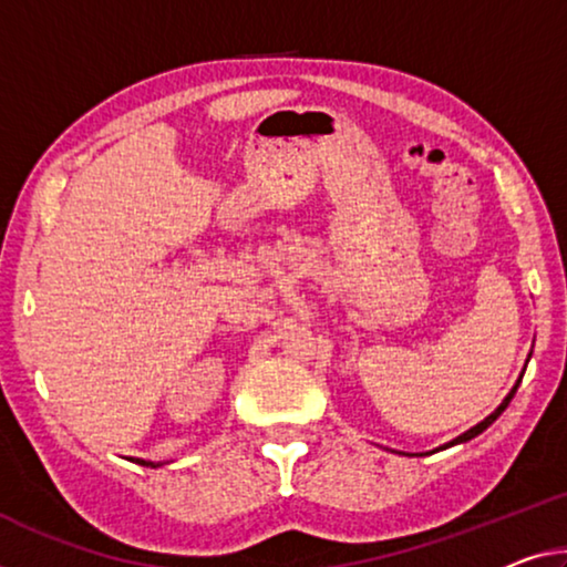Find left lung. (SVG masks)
I'll return each mask as SVG.
<instances>
[{
    "instance_id": "left-lung-1",
    "label": "left lung",
    "mask_w": 567,
    "mask_h": 567,
    "mask_svg": "<svg viewBox=\"0 0 567 567\" xmlns=\"http://www.w3.org/2000/svg\"><path fill=\"white\" fill-rule=\"evenodd\" d=\"M529 357H533V352H529ZM529 357H527V362H529ZM522 374H525V372H522ZM522 374H519V378H517V382H515V388H512L509 390V393H507V398H504L502 400V403L499 405H496V411L494 413H489V415H486L484 417V421L482 423H476L474 425V429H468L466 433H461V435H456V439L454 441H449V443H443V446H439L441 451L443 449H451V446H456V443H466V441H472L474 439V435H478V433H484L486 429H489V425L496 421V417H499L502 413H504V408H507L509 405V400L512 398H515V393H517V388H519V382H522ZM439 449H435V451H439ZM429 454H431V451H429ZM408 456H423V454H408Z\"/></svg>"
}]
</instances>
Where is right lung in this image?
<instances>
[{
    "mask_svg": "<svg viewBox=\"0 0 567 567\" xmlns=\"http://www.w3.org/2000/svg\"><path fill=\"white\" fill-rule=\"evenodd\" d=\"M132 461H136V464H142V466H152V468L162 466V461H144V458H132Z\"/></svg>",
    "mask_w": 567,
    "mask_h": 567,
    "instance_id": "right-lung-1",
    "label": "right lung"
}]
</instances>
